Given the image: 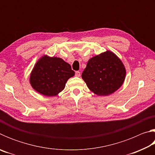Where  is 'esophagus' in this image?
Masks as SVG:
<instances>
[{
	"label": "esophagus",
	"mask_w": 155,
	"mask_h": 155,
	"mask_svg": "<svg viewBox=\"0 0 155 155\" xmlns=\"http://www.w3.org/2000/svg\"><path fill=\"white\" fill-rule=\"evenodd\" d=\"M75 76L77 77H79L81 76V72L79 71H77L75 72Z\"/></svg>",
	"instance_id": "1"
}]
</instances>
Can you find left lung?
Returning <instances> with one entry per match:
<instances>
[{
  "label": "left lung",
  "instance_id": "8db88e82",
  "mask_svg": "<svg viewBox=\"0 0 155 155\" xmlns=\"http://www.w3.org/2000/svg\"><path fill=\"white\" fill-rule=\"evenodd\" d=\"M81 77L93 93L108 96L122 85L126 69L116 54L107 51L89 60Z\"/></svg>",
  "mask_w": 155,
  "mask_h": 155
}]
</instances>
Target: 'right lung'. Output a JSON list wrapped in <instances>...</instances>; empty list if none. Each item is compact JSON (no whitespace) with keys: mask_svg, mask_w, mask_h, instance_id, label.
I'll use <instances>...</instances> for the list:
<instances>
[{"mask_svg":"<svg viewBox=\"0 0 155 155\" xmlns=\"http://www.w3.org/2000/svg\"><path fill=\"white\" fill-rule=\"evenodd\" d=\"M74 75L71 65L59 57L44 55L31 71L29 82L32 87L45 96H55L65 88Z\"/></svg>","mask_w":155,"mask_h":155,"instance_id":"1","label":"right lung"}]
</instances>
